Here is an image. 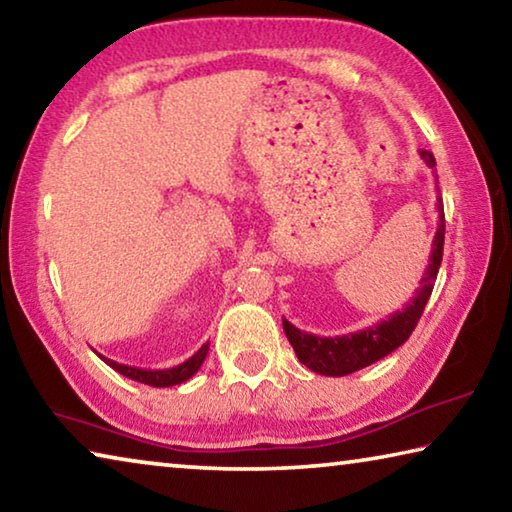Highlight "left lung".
Returning a JSON list of instances; mask_svg holds the SVG:
<instances>
[{"label": "left lung", "instance_id": "1", "mask_svg": "<svg viewBox=\"0 0 512 512\" xmlns=\"http://www.w3.org/2000/svg\"><path fill=\"white\" fill-rule=\"evenodd\" d=\"M422 160L427 162V167H436V158L429 151H420ZM443 244H445V212H443V198L438 196V228L436 237H433V248L429 255L427 271L422 273L420 289L415 291L409 305L402 311H395V314L388 316L381 323L359 329V332L343 334V336H316L307 334L291 325L287 318L282 320L284 334H287L289 343L296 350V357L300 363H305L309 370L318 372V375L325 377H343L352 375L361 368L370 366L379 359H384L386 354L400 348V345L409 339L411 332L418 325V320L424 311V305L433 291V284H436V275L440 262H443Z\"/></svg>", "mask_w": 512, "mask_h": 512}]
</instances>
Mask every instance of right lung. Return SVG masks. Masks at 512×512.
Here are the masks:
<instances>
[{
	"instance_id": "obj_1",
	"label": "right lung",
	"mask_w": 512,
	"mask_h": 512,
	"mask_svg": "<svg viewBox=\"0 0 512 512\" xmlns=\"http://www.w3.org/2000/svg\"><path fill=\"white\" fill-rule=\"evenodd\" d=\"M207 350H210V343H205L201 350H198L194 357H189L187 361L180 363V366H173V368H164V370H144V368H135V366H126V363H117L108 357H99L108 363L112 370H117L119 375H124L128 379H135L140 381V384L146 386H155V388H169V386H176V384H183L189 377H194L198 368L203 366V361L207 357Z\"/></svg>"
}]
</instances>
